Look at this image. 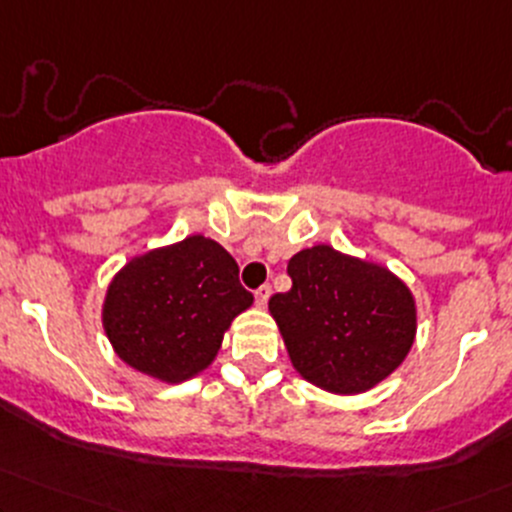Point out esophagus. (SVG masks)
<instances>
[{
  "instance_id": "esophagus-1",
  "label": "esophagus",
  "mask_w": 512,
  "mask_h": 512,
  "mask_svg": "<svg viewBox=\"0 0 512 512\" xmlns=\"http://www.w3.org/2000/svg\"><path fill=\"white\" fill-rule=\"evenodd\" d=\"M269 294H272V286H269V284H262L260 289L255 291V303H257V306H260V308H262V306H267Z\"/></svg>"
}]
</instances>
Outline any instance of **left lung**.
<instances>
[{
  "mask_svg": "<svg viewBox=\"0 0 512 512\" xmlns=\"http://www.w3.org/2000/svg\"><path fill=\"white\" fill-rule=\"evenodd\" d=\"M291 289L269 299L291 364L330 393H362L384 381L411 352L415 299L374 262L330 245L296 252Z\"/></svg>",
  "mask_w": 512,
  "mask_h": 512,
  "instance_id": "obj_1",
  "label": "left lung"
}]
</instances>
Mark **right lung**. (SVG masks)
I'll use <instances>...</instances> for the list:
<instances>
[{"mask_svg":"<svg viewBox=\"0 0 512 512\" xmlns=\"http://www.w3.org/2000/svg\"><path fill=\"white\" fill-rule=\"evenodd\" d=\"M250 306L230 252L189 235L133 257L106 289L101 323L128 367L179 384L209 367L233 318Z\"/></svg>","mask_w":512,"mask_h":512,"instance_id":"right-lung-1","label":"right lung"}]
</instances>
